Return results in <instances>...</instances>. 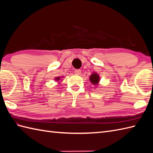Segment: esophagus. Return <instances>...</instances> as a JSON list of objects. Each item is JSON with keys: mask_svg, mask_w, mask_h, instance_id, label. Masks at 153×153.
Wrapping results in <instances>:
<instances>
[{"mask_svg": "<svg viewBox=\"0 0 153 153\" xmlns=\"http://www.w3.org/2000/svg\"><path fill=\"white\" fill-rule=\"evenodd\" d=\"M75 72L76 75H80L81 71L79 69H77V70H75V72Z\"/></svg>", "mask_w": 153, "mask_h": 153, "instance_id": "34e87169", "label": "esophagus"}]
</instances>
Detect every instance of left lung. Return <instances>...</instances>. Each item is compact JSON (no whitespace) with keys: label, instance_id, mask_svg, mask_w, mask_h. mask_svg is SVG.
<instances>
[{"label":"left lung","instance_id":"8db88e82","mask_svg":"<svg viewBox=\"0 0 153 153\" xmlns=\"http://www.w3.org/2000/svg\"><path fill=\"white\" fill-rule=\"evenodd\" d=\"M100 77L99 74H98L97 72H93L91 74L89 77V80L91 84L93 85V86L97 87L98 85L99 81H100Z\"/></svg>","mask_w":153,"mask_h":153}]
</instances>
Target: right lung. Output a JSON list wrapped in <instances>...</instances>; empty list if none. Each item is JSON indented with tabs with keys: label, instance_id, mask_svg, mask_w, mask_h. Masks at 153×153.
Instances as JSON below:
<instances>
[{
	"label": "right lung",
	"instance_id": "right-lung-1",
	"mask_svg": "<svg viewBox=\"0 0 153 153\" xmlns=\"http://www.w3.org/2000/svg\"><path fill=\"white\" fill-rule=\"evenodd\" d=\"M63 78V76H61V77H55V81H59V80L60 81L59 83H60V81H61V80H62V79H62Z\"/></svg>",
	"mask_w": 153,
	"mask_h": 153
}]
</instances>
